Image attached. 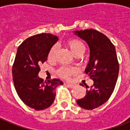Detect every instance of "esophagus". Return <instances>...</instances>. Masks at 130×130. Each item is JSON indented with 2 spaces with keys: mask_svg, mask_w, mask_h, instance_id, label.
<instances>
[{
  "mask_svg": "<svg viewBox=\"0 0 130 130\" xmlns=\"http://www.w3.org/2000/svg\"><path fill=\"white\" fill-rule=\"evenodd\" d=\"M66 85H68V86L69 87H71V88H72V87H75V85H76L75 84L69 83H66Z\"/></svg>",
  "mask_w": 130,
  "mask_h": 130,
  "instance_id": "34e87169",
  "label": "esophagus"
}]
</instances>
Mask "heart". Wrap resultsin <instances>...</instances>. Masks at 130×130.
I'll list each match as a JSON object with an SVG mask.
<instances>
[{
    "mask_svg": "<svg viewBox=\"0 0 130 130\" xmlns=\"http://www.w3.org/2000/svg\"><path fill=\"white\" fill-rule=\"evenodd\" d=\"M67 45L68 46L70 51L74 54L75 56L81 55L85 50V45L83 41L78 39H70L67 41ZM57 53V47L53 45L49 50L48 53V58L50 60H54L56 57ZM58 75L62 78L68 79L72 74L75 72V69L67 68V67H62L58 70Z\"/></svg>",
    "mask_w": 130,
    "mask_h": 130,
    "instance_id": "heart-1",
    "label": "heart"
}]
</instances>
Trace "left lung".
<instances>
[{
    "mask_svg": "<svg viewBox=\"0 0 130 130\" xmlns=\"http://www.w3.org/2000/svg\"><path fill=\"white\" fill-rule=\"evenodd\" d=\"M75 34L84 40L90 47V60L85 72L94 81L77 105L85 109H93L106 102L113 92L119 74L116 50L110 40L94 29L77 30Z\"/></svg>",
    "mask_w": 130,
    "mask_h": 130,
    "instance_id": "8db88e82",
    "label": "left lung"
}]
</instances>
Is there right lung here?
I'll return each instance as SVG.
<instances>
[{
    "mask_svg": "<svg viewBox=\"0 0 130 130\" xmlns=\"http://www.w3.org/2000/svg\"><path fill=\"white\" fill-rule=\"evenodd\" d=\"M58 40L55 35L40 33L25 40L17 50L12 69L14 86L21 100L35 110L48 108L55 98V88L63 84L57 78L44 81L38 76L40 65Z\"/></svg>",
    "mask_w": 130,
    "mask_h": 130,
    "instance_id": "add662e5",
    "label": "right lung"
}]
</instances>
